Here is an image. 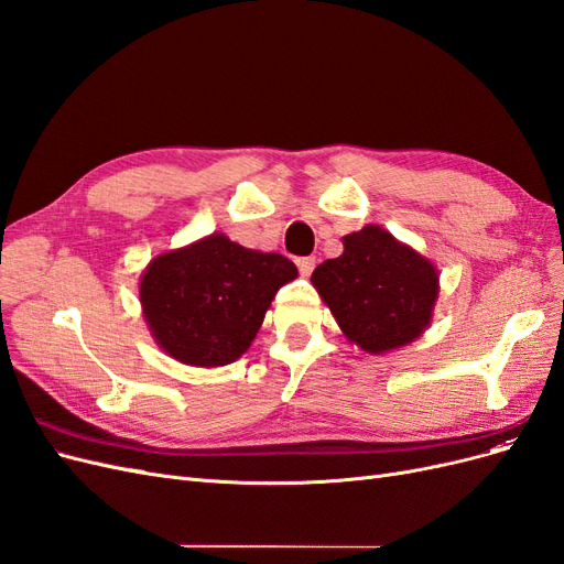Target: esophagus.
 <instances>
[{"label":"esophagus","instance_id":"1","mask_svg":"<svg viewBox=\"0 0 564 564\" xmlns=\"http://www.w3.org/2000/svg\"><path fill=\"white\" fill-rule=\"evenodd\" d=\"M297 267H300V274L302 276H308L314 271V267H316V258H300Z\"/></svg>","mask_w":564,"mask_h":564}]
</instances>
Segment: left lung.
Segmentation results:
<instances>
[{
  "mask_svg": "<svg viewBox=\"0 0 564 564\" xmlns=\"http://www.w3.org/2000/svg\"><path fill=\"white\" fill-rule=\"evenodd\" d=\"M341 243V256L318 264L312 283L344 337L372 356L420 339L441 293L435 264L379 225Z\"/></svg>",
  "mask_w": 564,
  "mask_h": 564,
  "instance_id": "1",
  "label": "left lung"
}]
</instances>
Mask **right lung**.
<instances>
[{
  "label": "right lung",
  "mask_w": 564,
  "mask_h": 564,
  "mask_svg": "<svg viewBox=\"0 0 564 564\" xmlns=\"http://www.w3.org/2000/svg\"><path fill=\"white\" fill-rule=\"evenodd\" d=\"M295 279L297 267L279 252L250 250L215 231L144 267L142 316L171 358L220 368L250 349L279 288Z\"/></svg>",
  "instance_id": "obj_1"
}]
</instances>
